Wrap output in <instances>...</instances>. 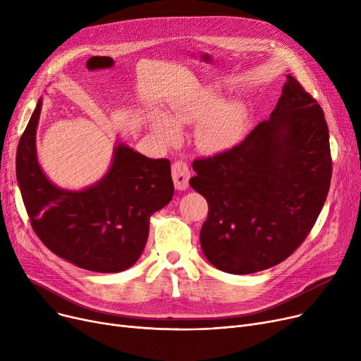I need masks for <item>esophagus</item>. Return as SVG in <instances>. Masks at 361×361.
Masks as SVG:
<instances>
[{
  "label": "esophagus",
  "instance_id": "1",
  "mask_svg": "<svg viewBox=\"0 0 361 361\" xmlns=\"http://www.w3.org/2000/svg\"><path fill=\"white\" fill-rule=\"evenodd\" d=\"M171 176H173L174 185L177 190H185L190 180V169L184 161H174L171 166Z\"/></svg>",
  "mask_w": 361,
  "mask_h": 361
}]
</instances>
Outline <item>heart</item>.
Instances as JSON below:
<instances>
[{"label":"heart","mask_w":361,"mask_h":361,"mask_svg":"<svg viewBox=\"0 0 361 361\" xmlns=\"http://www.w3.org/2000/svg\"><path fill=\"white\" fill-rule=\"evenodd\" d=\"M221 101L211 92H203L190 104L178 105L171 111V118H161L157 130L164 140L173 142L178 136L177 123L202 120L196 130L197 143L206 150H225L234 146L244 133L243 112L235 106H221Z\"/></svg>","instance_id":"obj_1"}]
</instances>
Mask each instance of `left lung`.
I'll list each match as a JSON object with an SVG mask.
<instances>
[{"mask_svg": "<svg viewBox=\"0 0 361 361\" xmlns=\"http://www.w3.org/2000/svg\"><path fill=\"white\" fill-rule=\"evenodd\" d=\"M193 169L190 185L209 204L200 230L206 259L237 275L272 268L306 240L329 192L324 109L288 74L271 118Z\"/></svg>", "mask_w": 361, "mask_h": 361, "instance_id": "obj_1", "label": "left lung"}]
</instances>
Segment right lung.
Listing matches in <instances>:
<instances>
[{"instance_id": "obj_1", "label": "right lung", "mask_w": 361, "mask_h": 361, "mask_svg": "<svg viewBox=\"0 0 361 361\" xmlns=\"http://www.w3.org/2000/svg\"><path fill=\"white\" fill-rule=\"evenodd\" d=\"M42 101L18 140L16 176L36 235L82 269L121 272L140 257L149 219L174 196L168 159H149L118 145L108 174L82 192L55 187L37 164L35 135Z\"/></svg>"}]
</instances>
